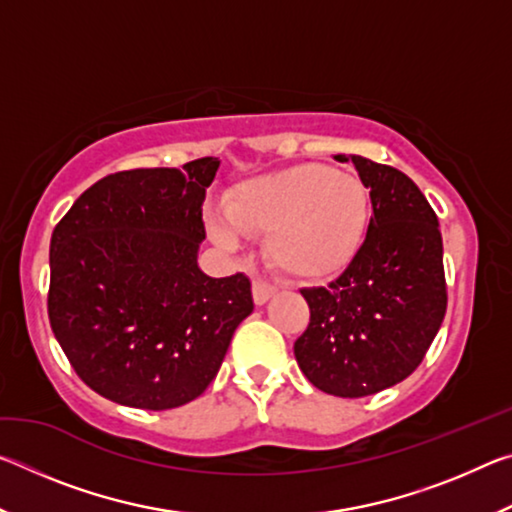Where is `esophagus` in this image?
Listing matches in <instances>:
<instances>
[{
	"label": "esophagus",
	"mask_w": 512,
	"mask_h": 512,
	"mask_svg": "<svg viewBox=\"0 0 512 512\" xmlns=\"http://www.w3.org/2000/svg\"><path fill=\"white\" fill-rule=\"evenodd\" d=\"M275 291H277L275 284L264 280V277H255L253 280V298L257 305H264V302H268V298H271Z\"/></svg>",
	"instance_id": "esophagus-1"
}]
</instances>
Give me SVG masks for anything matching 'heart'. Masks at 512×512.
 I'll use <instances>...</instances> for the list:
<instances>
[{
  "instance_id": "1",
  "label": "heart",
  "mask_w": 512,
  "mask_h": 512,
  "mask_svg": "<svg viewBox=\"0 0 512 512\" xmlns=\"http://www.w3.org/2000/svg\"><path fill=\"white\" fill-rule=\"evenodd\" d=\"M225 216L244 235H264V255L275 268L298 280H323L357 255L370 196L352 173L307 162L244 180L225 198ZM229 224L212 216L210 235L219 246L237 248L239 235Z\"/></svg>"
}]
</instances>
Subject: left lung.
Here are the masks:
<instances>
[{
  "mask_svg": "<svg viewBox=\"0 0 512 512\" xmlns=\"http://www.w3.org/2000/svg\"><path fill=\"white\" fill-rule=\"evenodd\" d=\"M352 162L370 189L366 239L334 282L300 291L309 325L293 343L305 377L336 397L375 395L409 377L447 309L443 237L429 201L395 167L361 155Z\"/></svg>",
  "mask_w": 512,
  "mask_h": 512,
  "instance_id": "1",
  "label": "left lung"
}]
</instances>
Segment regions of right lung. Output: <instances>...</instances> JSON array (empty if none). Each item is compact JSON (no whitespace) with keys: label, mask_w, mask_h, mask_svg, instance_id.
Masks as SVG:
<instances>
[{"label":"right lung","mask_w":512,"mask_h":512,"mask_svg":"<svg viewBox=\"0 0 512 512\" xmlns=\"http://www.w3.org/2000/svg\"><path fill=\"white\" fill-rule=\"evenodd\" d=\"M216 158L110 173L76 198L49 246L47 311L85 384L144 411L196 400L250 311L244 273L198 268Z\"/></svg>","instance_id":"add662e5"}]
</instances>
